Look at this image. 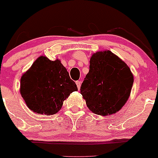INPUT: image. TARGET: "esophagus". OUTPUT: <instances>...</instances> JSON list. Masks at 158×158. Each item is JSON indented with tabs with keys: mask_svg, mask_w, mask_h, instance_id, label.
I'll list each match as a JSON object with an SVG mask.
<instances>
[{
	"mask_svg": "<svg viewBox=\"0 0 158 158\" xmlns=\"http://www.w3.org/2000/svg\"><path fill=\"white\" fill-rule=\"evenodd\" d=\"M76 85H77L78 89L79 90V88H80V86H81V82H79V81H76Z\"/></svg>",
	"mask_w": 158,
	"mask_h": 158,
	"instance_id": "obj_1",
	"label": "esophagus"
}]
</instances>
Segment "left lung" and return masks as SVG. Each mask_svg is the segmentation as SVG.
Returning <instances> with one entry per match:
<instances>
[{
    "label": "left lung",
    "instance_id": "obj_1",
    "mask_svg": "<svg viewBox=\"0 0 158 158\" xmlns=\"http://www.w3.org/2000/svg\"><path fill=\"white\" fill-rule=\"evenodd\" d=\"M133 76L129 67L110 50L93 54L89 72L80 88L90 110L97 115L115 114L131 94Z\"/></svg>",
    "mask_w": 158,
    "mask_h": 158
}]
</instances>
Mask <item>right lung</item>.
<instances>
[{
    "label": "right lung",
    "instance_id": "add662e5",
    "mask_svg": "<svg viewBox=\"0 0 158 158\" xmlns=\"http://www.w3.org/2000/svg\"><path fill=\"white\" fill-rule=\"evenodd\" d=\"M76 91V83L58 59L39 57L21 78L20 93L26 105L41 115L57 113L64 100Z\"/></svg>",
    "mask_w": 158,
    "mask_h": 158
}]
</instances>
